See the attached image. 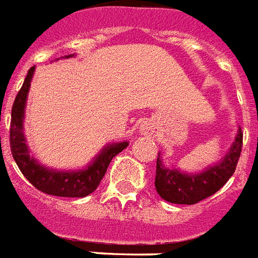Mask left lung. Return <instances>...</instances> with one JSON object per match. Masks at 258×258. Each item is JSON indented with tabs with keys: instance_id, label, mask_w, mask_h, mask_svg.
Here are the masks:
<instances>
[{
	"instance_id": "1",
	"label": "left lung",
	"mask_w": 258,
	"mask_h": 258,
	"mask_svg": "<svg viewBox=\"0 0 258 258\" xmlns=\"http://www.w3.org/2000/svg\"><path fill=\"white\" fill-rule=\"evenodd\" d=\"M242 148V132L238 129L233 145L220 164L208 168L199 174H185L177 169H166L157 160L156 189L165 201L172 204L193 205L211 197L220 190L233 176Z\"/></svg>"
}]
</instances>
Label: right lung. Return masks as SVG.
<instances>
[{"label":"right lung","instance_id":"1","mask_svg":"<svg viewBox=\"0 0 258 258\" xmlns=\"http://www.w3.org/2000/svg\"><path fill=\"white\" fill-rule=\"evenodd\" d=\"M33 73H34V67L29 69L28 76L25 77L24 84L21 89L18 90L12 106L9 129L12 156L18 169L26 177V180L38 190L58 197H85L96 190L102 177L105 176L112 158L126 148L127 142H118L114 145L106 146L102 150V153L96 158V161L92 162L88 169L81 172H55L41 166L34 158L29 156L28 146L25 144V137L22 133L25 102H26Z\"/></svg>","mask_w":258,"mask_h":258}]
</instances>
